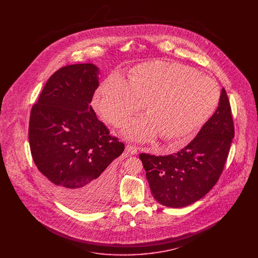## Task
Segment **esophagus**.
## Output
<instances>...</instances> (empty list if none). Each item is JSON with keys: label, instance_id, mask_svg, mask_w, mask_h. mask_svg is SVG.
<instances>
[{"label": "esophagus", "instance_id": "34e87169", "mask_svg": "<svg viewBox=\"0 0 258 258\" xmlns=\"http://www.w3.org/2000/svg\"><path fill=\"white\" fill-rule=\"evenodd\" d=\"M125 150H126V152L130 153L131 155H136L137 152H138V148L136 147V146H134V145H131V144L126 145Z\"/></svg>", "mask_w": 258, "mask_h": 258}]
</instances>
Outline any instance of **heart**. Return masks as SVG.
I'll list each match as a JSON object with an SVG mask.
<instances>
[{
	"mask_svg": "<svg viewBox=\"0 0 258 258\" xmlns=\"http://www.w3.org/2000/svg\"><path fill=\"white\" fill-rule=\"evenodd\" d=\"M220 99V87L212 77L183 63L151 61L135 67L130 81L119 74L105 77L96 92L95 104L116 125L147 104L149 116L130 121L125 135L135 140L160 135L164 141L176 142L207 123Z\"/></svg>",
	"mask_w": 258,
	"mask_h": 258,
	"instance_id": "obj_1",
	"label": "heart"
}]
</instances>
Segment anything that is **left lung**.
<instances>
[{"label": "left lung", "mask_w": 258, "mask_h": 258, "mask_svg": "<svg viewBox=\"0 0 258 258\" xmlns=\"http://www.w3.org/2000/svg\"><path fill=\"white\" fill-rule=\"evenodd\" d=\"M233 137L231 107L222 88L217 110L185 147L168 156L139 155L154 198L182 208L205 197L222 173Z\"/></svg>", "instance_id": "left-lung-1"}]
</instances>
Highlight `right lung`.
<instances>
[{"label": "right lung", "instance_id": "add662e5", "mask_svg": "<svg viewBox=\"0 0 258 258\" xmlns=\"http://www.w3.org/2000/svg\"><path fill=\"white\" fill-rule=\"evenodd\" d=\"M98 67L76 63L50 76L32 107L29 142L50 191L79 212L104 207L114 186L111 162L124 150L91 106Z\"/></svg>", "mask_w": 258, "mask_h": 258}]
</instances>
